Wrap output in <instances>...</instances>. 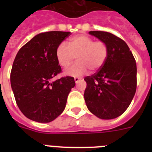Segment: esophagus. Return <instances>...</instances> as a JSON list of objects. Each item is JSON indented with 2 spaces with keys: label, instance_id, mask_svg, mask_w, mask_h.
Wrapping results in <instances>:
<instances>
[{
  "label": "esophagus",
  "instance_id": "34e87169",
  "mask_svg": "<svg viewBox=\"0 0 152 152\" xmlns=\"http://www.w3.org/2000/svg\"><path fill=\"white\" fill-rule=\"evenodd\" d=\"M80 77H75V83H77L79 81V80H80Z\"/></svg>",
  "mask_w": 152,
  "mask_h": 152
}]
</instances>
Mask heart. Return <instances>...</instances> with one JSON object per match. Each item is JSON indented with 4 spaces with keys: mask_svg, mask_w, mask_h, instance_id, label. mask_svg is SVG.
Masks as SVG:
<instances>
[{
    "mask_svg": "<svg viewBox=\"0 0 152 152\" xmlns=\"http://www.w3.org/2000/svg\"><path fill=\"white\" fill-rule=\"evenodd\" d=\"M68 45L61 43L56 52L58 63L64 68H68L76 56L77 61L65 72L67 75L75 77L84 75L88 69L97 71L107 59V45L100 40L94 41L89 36L79 35L70 39Z\"/></svg>",
    "mask_w": 152,
    "mask_h": 152,
    "instance_id": "heart-1",
    "label": "heart"
}]
</instances>
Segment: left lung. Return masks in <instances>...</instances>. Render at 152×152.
Segmentation results:
<instances>
[{"instance_id":"obj_1","label":"left lung","mask_w":152,"mask_h":152,"mask_svg":"<svg viewBox=\"0 0 152 152\" xmlns=\"http://www.w3.org/2000/svg\"><path fill=\"white\" fill-rule=\"evenodd\" d=\"M89 33L107 44L108 53L103 66L84 78L86 105L100 119H115L126 110L136 91L135 58L127 44L118 36L103 31Z\"/></svg>"}]
</instances>
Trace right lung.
<instances>
[{
  "mask_svg": "<svg viewBox=\"0 0 152 152\" xmlns=\"http://www.w3.org/2000/svg\"><path fill=\"white\" fill-rule=\"evenodd\" d=\"M70 34L61 31L39 33L16 56L10 72L11 88L19 109L31 120L49 123L65 108L75 79L69 76L52 79L61 72L56 49Z\"/></svg>",
  "mask_w": 152,
  "mask_h": 152,
  "instance_id": "right-lung-1",
  "label": "right lung"
}]
</instances>
